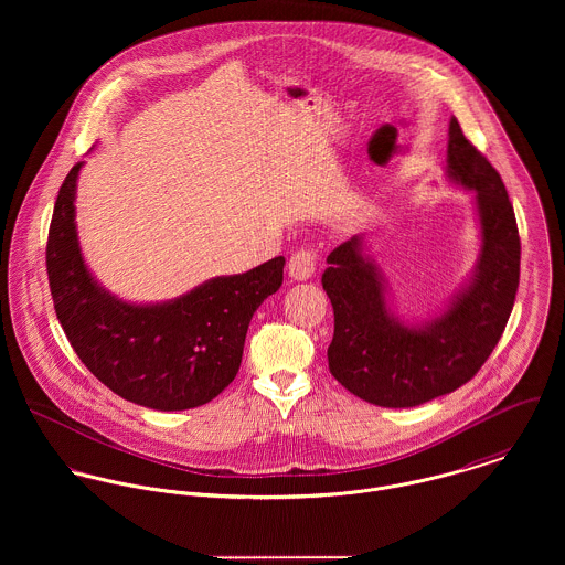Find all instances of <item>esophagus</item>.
I'll return each mask as SVG.
<instances>
[{
	"label": "esophagus",
	"mask_w": 565,
	"mask_h": 565,
	"mask_svg": "<svg viewBox=\"0 0 565 565\" xmlns=\"http://www.w3.org/2000/svg\"><path fill=\"white\" fill-rule=\"evenodd\" d=\"M289 276L294 280H307L316 271V252L311 247H300L289 258Z\"/></svg>",
	"instance_id": "1"
}]
</instances>
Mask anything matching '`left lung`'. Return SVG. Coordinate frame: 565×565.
<instances>
[{
  "label": "left lung",
  "instance_id": "1",
  "mask_svg": "<svg viewBox=\"0 0 565 565\" xmlns=\"http://www.w3.org/2000/svg\"><path fill=\"white\" fill-rule=\"evenodd\" d=\"M448 175L477 193L481 258L450 309L408 328L392 318L376 265L361 239L334 247L322 274L334 311L330 374L354 396L379 406H417L466 385L500 341L520 285V235L500 173L450 119Z\"/></svg>",
  "mask_w": 565,
  "mask_h": 565
}]
</instances>
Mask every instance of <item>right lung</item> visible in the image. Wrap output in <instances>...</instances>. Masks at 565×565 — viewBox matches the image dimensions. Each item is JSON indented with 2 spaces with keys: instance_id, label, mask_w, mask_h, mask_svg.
Masks as SVG:
<instances>
[{
  "instance_id": "add662e5",
  "label": "right lung",
  "mask_w": 565,
  "mask_h": 565,
  "mask_svg": "<svg viewBox=\"0 0 565 565\" xmlns=\"http://www.w3.org/2000/svg\"><path fill=\"white\" fill-rule=\"evenodd\" d=\"M81 167H72L58 191L45 249L54 311L72 348L124 401L157 411L211 403L235 381L249 320L280 289L285 258L206 280L164 305H126L82 260L74 222Z\"/></svg>"
}]
</instances>
